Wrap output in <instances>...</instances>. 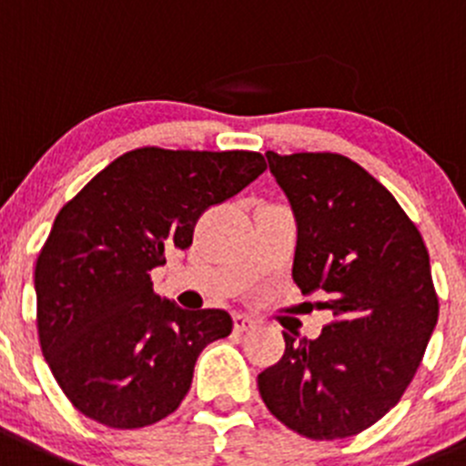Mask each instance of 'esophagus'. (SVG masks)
Segmentation results:
<instances>
[{"label":"esophagus","instance_id":"34e87169","mask_svg":"<svg viewBox=\"0 0 466 466\" xmlns=\"http://www.w3.org/2000/svg\"><path fill=\"white\" fill-rule=\"evenodd\" d=\"M234 329L237 331H248V329H253L255 326V319L250 315H246V312H234Z\"/></svg>","mask_w":466,"mask_h":466}]
</instances>
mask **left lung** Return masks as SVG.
<instances>
[{"label":"left lung","mask_w":466,"mask_h":466,"mask_svg":"<svg viewBox=\"0 0 466 466\" xmlns=\"http://www.w3.org/2000/svg\"><path fill=\"white\" fill-rule=\"evenodd\" d=\"M297 218L292 278L333 321L315 340L285 336L259 372L264 404L308 439H345L393 410L439 317L423 237L393 195L340 154L267 151Z\"/></svg>","instance_id":"obj_1"}]
</instances>
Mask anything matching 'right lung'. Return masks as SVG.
<instances>
[{"instance_id": "add662e5", "label": "right lung", "mask_w": 466, "mask_h": 466, "mask_svg": "<svg viewBox=\"0 0 466 466\" xmlns=\"http://www.w3.org/2000/svg\"><path fill=\"white\" fill-rule=\"evenodd\" d=\"M267 169L258 151L142 147L112 160L56 213L36 259V324L56 384L86 419L133 430L186 398L195 360L232 333L225 310H181L154 292L165 253Z\"/></svg>"}]
</instances>
